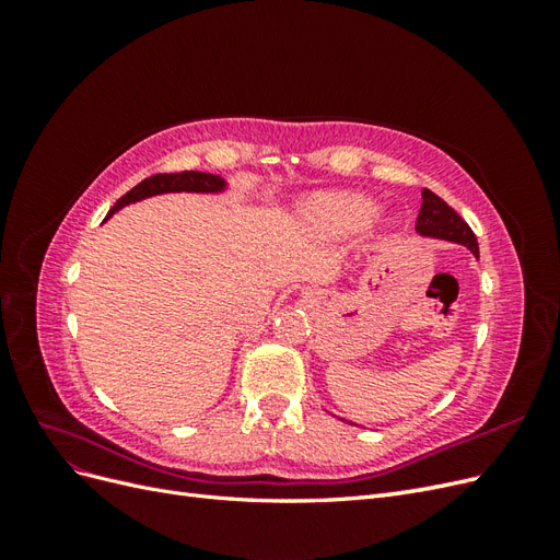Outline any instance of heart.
Here are the masks:
<instances>
[{
  "label": "heart",
  "instance_id": "b5f03b06",
  "mask_svg": "<svg viewBox=\"0 0 560 560\" xmlns=\"http://www.w3.org/2000/svg\"><path fill=\"white\" fill-rule=\"evenodd\" d=\"M313 208L325 217H329L331 222H336L338 226L352 229L360 222H364V219L374 212V202L366 200L364 196H358V194L336 191V194L319 196L313 202Z\"/></svg>",
  "mask_w": 560,
  "mask_h": 560
}]
</instances>
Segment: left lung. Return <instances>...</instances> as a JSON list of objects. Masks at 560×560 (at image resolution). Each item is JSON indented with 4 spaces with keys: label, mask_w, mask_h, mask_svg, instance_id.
Returning a JSON list of instances; mask_svg holds the SVG:
<instances>
[{
    "label": "left lung",
    "mask_w": 560,
    "mask_h": 560,
    "mask_svg": "<svg viewBox=\"0 0 560 560\" xmlns=\"http://www.w3.org/2000/svg\"><path fill=\"white\" fill-rule=\"evenodd\" d=\"M416 233L422 235V238H434V241L463 245L474 254V257L479 259L477 235L471 233L465 219L457 214L448 206V202H444L430 189H422V206H420V214L416 219ZM346 422H350V420H346ZM350 425H354V422H350Z\"/></svg>",
    "instance_id": "8db88e82"
}]
</instances>
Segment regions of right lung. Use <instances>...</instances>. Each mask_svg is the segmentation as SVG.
<instances>
[{"mask_svg":"<svg viewBox=\"0 0 560 560\" xmlns=\"http://www.w3.org/2000/svg\"><path fill=\"white\" fill-rule=\"evenodd\" d=\"M229 184L224 177L208 175V173H196V171H184V173H171V175H154L142 179L135 189H130L126 196L116 200V206L107 212V219H112L114 212L130 206V202H140L151 196L161 194H224Z\"/></svg>","mask_w":560,"mask_h":560,"instance_id":"obj_1","label":"right lung"}]
</instances>
